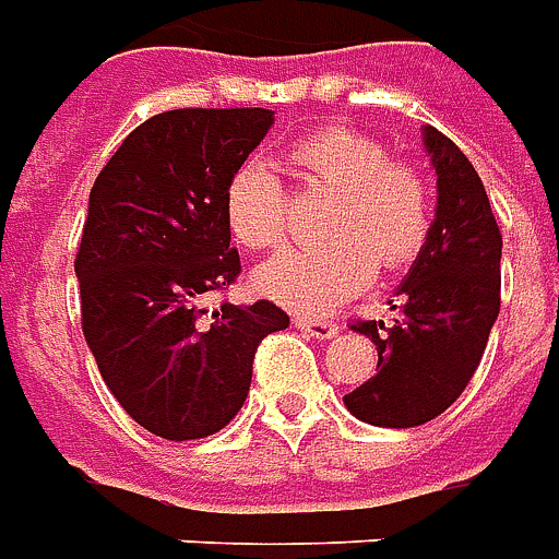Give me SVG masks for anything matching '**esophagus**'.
I'll list each match as a JSON object with an SVG mask.
<instances>
[{"mask_svg":"<svg viewBox=\"0 0 559 559\" xmlns=\"http://www.w3.org/2000/svg\"><path fill=\"white\" fill-rule=\"evenodd\" d=\"M295 328L304 330L312 340H333L340 333V324L330 319H295Z\"/></svg>","mask_w":559,"mask_h":559,"instance_id":"1","label":"esophagus"}]
</instances>
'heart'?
<instances>
[{
    "label": "heart",
    "instance_id": "obj_1",
    "mask_svg": "<svg viewBox=\"0 0 559 559\" xmlns=\"http://www.w3.org/2000/svg\"><path fill=\"white\" fill-rule=\"evenodd\" d=\"M304 187L330 193L324 243L295 247L262 264L252 285L295 312H330L372 283L374 262L396 271L417 259L431 229L429 178L408 160H390L384 142L364 130L321 128L288 151ZM231 238L243 250L280 247L285 190L264 163H240L223 193Z\"/></svg>",
    "mask_w": 559,
    "mask_h": 559
}]
</instances>
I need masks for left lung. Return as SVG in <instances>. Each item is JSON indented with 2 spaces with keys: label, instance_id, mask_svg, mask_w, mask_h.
Masks as SVG:
<instances>
[{
  "label": "left lung",
  "instance_id": "left-lung-1",
  "mask_svg": "<svg viewBox=\"0 0 559 559\" xmlns=\"http://www.w3.org/2000/svg\"><path fill=\"white\" fill-rule=\"evenodd\" d=\"M423 145L438 175V211L399 285V319L393 328L352 324L374 342L378 369L345 396V408L384 429L423 426L462 396L500 312L503 238L486 187L450 136L426 124Z\"/></svg>",
  "mask_w": 559,
  "mask_h": 559
}]
</instances>
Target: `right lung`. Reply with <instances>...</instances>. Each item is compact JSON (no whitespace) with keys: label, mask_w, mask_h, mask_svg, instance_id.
Masks as SVG:
<instances>
[{"label":"right lung","mask_w":559,"mask_h":559,"mask_svg":"<svg viewBox=\"0 0 559 559\" xmlns=\"http://www.w3.org/2000/svg\"><path fill=\"white\" fill-rule=\"evenodd\" d=\"M271 124V109L160 112L118 145L88 195L73 262L85 342L118 405L166 441L229 426L259 342L288 328L271 300L199 321V300L240 274L223 193Z\"/></svg>","instance_id":"obj_1"}]
</instances>
